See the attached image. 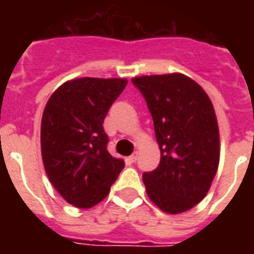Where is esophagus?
I'll return each mask as SVG.
<instances>
[{"label": "esophagus", "mask_w": 254, "mask_h": 254, "mask_svg": "<svg viewBox=\"0 0 254 254\" xmlns=\"http://www.w3.org/2000/svg\"><path fill=\"white\" fill-rule=\"evenodd\" d=\"M127 162H129V163H134V162L137 160V154L130 155V156H129V158H127Z\"/></svg>", "instance_id": "1"}]
</instances>
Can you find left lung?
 <instances>
[{"label":"left lung","mask_w":254,"mask_h":254,"mask_svg":"<svg viewBox=\"0 0 254 254\" xmlns=\"http://www.w3.org/2000/svg\"><path fill=\"white\" fill-rule=\"evenodd\" d=\"M145 98L160 149L144 173L149 200L166 213L189 211L207 196L220 158L219 127L207 92L182 73L132 78Z\"/></svg>","instance_id":"left-lung-1"}]
</instances>
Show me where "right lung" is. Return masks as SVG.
Instances as JSON below:
<instances>
[{
	"label": "right lung",
	"instance_id": "obj_1",
	"mask_svg": "<svg viewBox=\"0 0 254 254\" xmlns=\"http://www.w3.org/2000/svg\"><path fill=\"white\" fill-rule=\"evenodd\" d=\"M127 84V78H73L47 100L41 124L43 166L53 187L74 207L102 201L124 169V160L107 151L103 121Z\"/></svg>",
	"mask_w": 254,
	"mask_h": 254
}]
</instances>
